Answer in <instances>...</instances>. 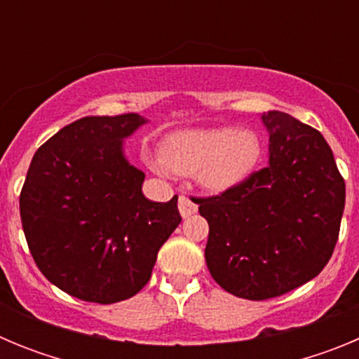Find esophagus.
I'll list each match as a JSON object with an SVG mask.
<instances>
[{
  "mask_svg": "<svg viewBox=\"0 0 359 359\" xmlns=\"http://www.w3.org/2000/svg\"><path fill=\"white\" fill-rule=\"evenodd\" d=\"M177 208H180V214L182 217H189V215L196 214L198 212V205L187 196H180V201H177Z\"/></svg>",
  "mask_w": 359,
  "mask_h": 359,
  "instance_id": "34e87169",
  "label": "esophagus"
}]
</instances>
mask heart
I'll use <instances>...</instances> for the list:
<instances>
[{"instance_id": "heart-1", "label": "heart", "mask_w": 359, "mask_h": 359, "mask_svg": "<svg viewBox=\"0 0 359 359\" xmlns=\"http://www.w3.org/2000/svg\"><path fill=\"white\" fill-rule=\"evenodd\" d=\"M262 152L261 136L250 129H187L165 140L163 158H156L154 165L161 172L196 174L199 185L221 192L244 182Z\"/></svg>"}]
</instances>
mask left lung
<instances>
[{"label": "left lung", "mask_w": 359, "mask_h": 359, "mask_svg": "<svg viewBox=\"0 0 359 359\" xmlns=\"http://www.w3.org/2000/svg\"><path fill=\"white\" fill-rule=\"evenodd\" d=\"M261 118L269 135L264 169L223 194L192 198L210 226V275L248 300L315 278L331 259L345 207V182L325 138L282 111Z\"/></svg>", "instance_id": "1"}]
</instances>
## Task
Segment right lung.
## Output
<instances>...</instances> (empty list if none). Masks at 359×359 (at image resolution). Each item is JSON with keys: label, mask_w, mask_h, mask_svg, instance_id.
<instances>
[{"label": "right lung", "mask_w": 359, "mask_h": 359, "mask_svg": "<svg viewBox=\"0 0 359 359\" xmlns=\"http://www.w3.org/2000/svg\"><path fill=\"white\" fill-rule=\"evenodd\" d=\"M145 122L136 113L75 120L37 149L19 196L37 268L86 302L135 297L182 223L177 196L145 198V174L123 154V140Z\"/></svg>", "instance_id": "right-lung-1"}]
</instances>
